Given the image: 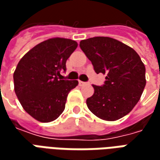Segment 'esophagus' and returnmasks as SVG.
<instances>
[{"instance_id": "34e87169", "label": "esophagus", "mask_w": 160, "mask_h": 160, "mask_svg": "<svg viewBox=\"0 0 160 160\" xmlns=\"http://www.w3.org/2000/svg\"><path fill=\"white\" fill-rule=\"evenodd\" d=\"M79 84L80 86H84V85H87V82H84V81H81V80H79Z\"/></svg>"}]
</instances>
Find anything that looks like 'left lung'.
<instances>
[{
    "instance_id": "left-lung-1",
    "label": "left lung",
    "mask_w": 160,
    "mask_h": 160,
    "mask_svg": "<svg viewBox=\"0 0 160 160\" xmlns=\"http://www.w3.org/2000/svg\"><path fill=\"white\" fill-rule=\"evenodd\" d=\"M80 49L97 73L106 74L102 87L92 85L94 93L87 99L88 109L105 121L128 114L140 100L146 86V68L129 46L108 37L81 40Z\"/></svg>"
}]
</instances>
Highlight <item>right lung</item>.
<instances>
[{
    "label": "right lung",
    "instance_id": "1",
    "mask_svg": "<svg viewBox=\"0 0 160 160\" xmlns=\"http://www.w3.org/2000/svg\"><path fill=\"white\" fill-rule=\"evenodd\" d=\"M78 46L74 40L53 38L37 44L20 59L13 73L14 92L23 109L42 122L56 120L65 109L78 80H62L66 62Z\"/></svg>",
    "mask_w": 160,
    "mask_h": 160
}]
</instances>
